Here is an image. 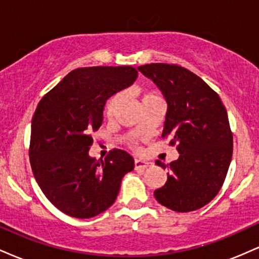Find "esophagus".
Here are the masks:
<instances>
[{"instance_id":"obj_1","label":"esophagus","mask_w":259,"mask_h":259,"mask_svg":"<svg viewBox=\"0 0 259 259\" xmlns=\"http://www.w3.org/2000/svg\"><path fill=\"white\" fill-rule=\"evenodd\" d=\"M150 163L146 162V160H140V159H135L134 160V167H135L136 170H141V169H146Z\"/></svg>"}]
</instances>
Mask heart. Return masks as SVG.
<instances>
[{
    "instance_id": "obj_1",
    "label": "heart",
    "mask_w": 259,
    "mask_h": 259,
    "mask_svg": "<svg viewBox=\"0 0 259 259\" xmlns=\"http://www.w3.org/2000/svg\"><path fill=\"white\" fill-rule=\"evenodd\" d=\"M154 100H162V97H160V95L157 92L156 90H141V105H144V103L146 102H151V101H154ZM121 101V94H114L113 96L109 97L108 100H107L106 105H105V108H103V114H105L106 118H112L113 115H114L115 113V109L118 108V106H119ZM133 148H135V150H139V147L136 146L135 144H132Z\"/></svg>"
}]
</instances>
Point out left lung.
Returning a JSON list of instances; mask_svg holds the SVG:
<instances>
[{
  "label": "left lung",
  "mask_w": 259,
  "mask_h": 259,
  "mask_svg": "<svg viewBox=\"0 0 259 259\" xmlns=\"http://www.w3.org/2000/svg\"><path fill=\"white\" fill-rule=\"evenodd\" d=\"M168 103L162 138H170L179 158L169 164L167 183L154 197L175 212L206 206L224 184L231 157L233 132L221 97L197 74L178 64L140 65ZM160 167L164 163L156 160ZM168 167V165H167Z\"/></svg>",
  "instance_id": "8db88e82"
}]
</instances>
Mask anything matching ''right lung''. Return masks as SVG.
<instances>
[{"mask_svg":"<svg viewBox=\"0 0 259 259\" xmlns=\"http://www.w3.org/2000/svg\"><path fill=\"white\" fill-rule=\"evenodd\" d=\"M132 65L78 68L41 99L31 120L29 158L36 183L55 207L74 218H92L114 203L129 153L113 148L105 159L89 156L106 101L135 81Z\"/></svg>","mask_w":259,"mask_h":259,"instance_id":"obj_1","label":"right lung"}]
</instances>
